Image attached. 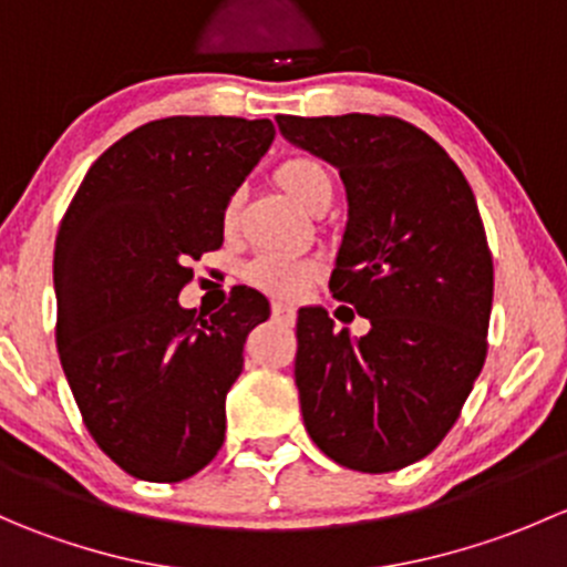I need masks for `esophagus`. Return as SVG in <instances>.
<instances>
[{
    "label": "esophagus",
    "instance_id": "esophagus-1",
    "mask_svg": "<svg viewBox=\"0 0 567 567\" xmlns=\"http://www.w3.org/2000/svg\"><path fill=\"white\" fill-rule=\"evenodd\" d=\"M271 312H274V318H277V320H285V323H290V320L296 318L293 305H288V301H274V305H271Z\"/></svg>",
    "mask_w": 567,
    "mask_h": 567
}]
</instances>
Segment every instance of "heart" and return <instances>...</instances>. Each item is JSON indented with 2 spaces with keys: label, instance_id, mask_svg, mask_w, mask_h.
<instances>
[{
  "label": "heart",
  "instance_id": "b5f03b06",
  "mask_svg": "<svg viewBox=\"0 0 567 567\" xmlns=\"http://www.w3.org/2000/svg\"><path fill=\"white\" fill-rule=\"evenodd\" d=\"M274 177H277L279 188L307 214H312L323 199H331V175L316 158H290V162L279 164ZM236 216L238 199H230L225 205V214H221L225 230L236 227ZM316 277L318 262L310 257L293 255H260L244 268V279L251 288L279 296V299H296L299 293H305L307 285Z\"/></svg>",
  "mask_w": 567,
  "mask_h": 567
}]
</instances>
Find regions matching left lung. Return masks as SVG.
Segmentation results:
<instances>
[{
	"label": "left lung",
	"mask_w": 567,
	"mask_h": 567,
	"mask_svg": "<svg viewBox=\"0 0 567 567\" xmlns=\"http://www.w3.org/2000/svg\"><path fill=\"white\" fill-rule=\"evenodd\" d=\"M279 134L340 169L348 221L329 288L370 320L296 323V386L312 442L340 466L394 472L458 420L488 351L494 262L458 164L416 125L375 114L293 117Z\"/></svg>",
	"instance_id": "8db88e82"
}]
</instances>
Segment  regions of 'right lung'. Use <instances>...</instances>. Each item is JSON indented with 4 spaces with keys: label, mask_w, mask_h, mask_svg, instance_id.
I'll list each match as a JSON object with an SVG mask.
<instances>
[{
    "label": "right lung",
    "mask_w": 567,
    "mask_h": 567,
    "mask_svg": "<svg viewBox=\"0 0 567 567\" xmlns=\"http://www.w3.org/2000/svg\"><path fill=\"white\" fill-rule=\"evenodd\" d=\"M271 120L164 117L114 142L54 244L56 351L90 436L131 477L181 483L225 442V398L268 301L238 288L183 310L188 262L225 241L221 214L274 142Z\"/></svg>",
    "instance_id": "1"
}]
</instances>
